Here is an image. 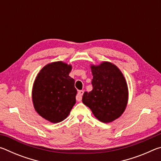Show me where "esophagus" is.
<instances>
[{"instance_id":"obj_1","label":"esophagus","mask_w":161,"mask_h":161,"mask_svg":"<svg viewBox=\"0 0 161 161\" xmlns=\"http://www.w3.org/2000/svg\"><path fill=\"white\" fill-rule=\"evenodd\" d=\"M84 94V91L80 90L77 92V97H76V99H77V101L78 102H81V98H82V95Z\"/></svg>"}]
</instances>
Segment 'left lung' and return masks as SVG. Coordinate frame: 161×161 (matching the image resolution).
Returning <instances> with one entry per match:
<instances>
[{
    "label": "left lung",
    "instance_id": "obj_1",
    "mask_svg": "<svg viewBox=\"0 0 161 161\" xmlns=\"http://www.w3.org/2000/svg\"><path fill=\"white\" fill-rule=\"evenodd\" d=\"M93 89L85 92L82 102L94 116L103 123H110L121 116L126 109L129 89L124 75L115 64L103 61L91 64Z\"/></svg>",
    "mask_w": 161,
    "mask_h": 161
}]
</instances>
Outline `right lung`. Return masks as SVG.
<instances>
[{
    "mask_svg": "<svg viewBox=\"0 0 161 161\" xmlns=\"http://www.w3.org/2000/svg\"><path fill=\"white\" fill-rule=\"evenodd\" d=\"M71 64L62 61L46 64L35 77L32 100L36 112L51 123L67 118L76 103L75 80L69 77Z\"/></svg>",
    "mask_w": 161,
    "mask_h": 161,
    "instance_id": "add662e5",
    "label": "right lung"
}]
</instances>
